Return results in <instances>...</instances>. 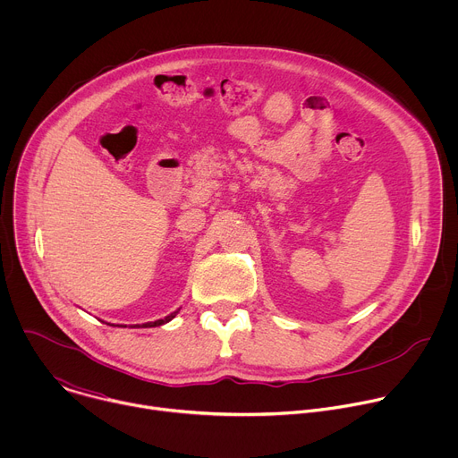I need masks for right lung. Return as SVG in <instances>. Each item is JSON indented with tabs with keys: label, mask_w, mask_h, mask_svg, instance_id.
Here are the masks:
<instances>
[{
	"label": "right lung",
	"mask_w": 458,
	"mask_h": 458,
	"mask_svg": "<svg viewBox=\"0 0 458 458\" xmlns=\"http://www.w3.org/2000/svg\"><path fill=\"white\" fill-rule=\"evenodd\" d=\"M179 310L181 308H177L175 311H172V313H168L166 317H163V318H157V320H152V322H145V324H134L132 326V328H136V326H138V328H154V326H161V324H166V322H170L177 313H179Z\"/></svg>",
	"instance_id": "1"
}]
</instances>
